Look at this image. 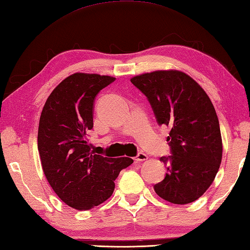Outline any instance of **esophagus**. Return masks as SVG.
Listing matches in <instances>:
<instances>
[{
  "label": "esophagus",
  "mask_w": 250,
  "mask_h": 250,
  "mask_svg": "<svg viewBox=\"0 0 250 250\" xmlns=\"http://www.w3.org/2000/svg\"><path fill=\"white\" fill-rule=\"evenodd\" d=\"M135 160L136 161H146V160H148V155L146 154V153H144V152H139L138 154H137V157L135 158Z\"/></svg>",
  "instance_id": "34e87169"
}]
</instances>
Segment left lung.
I'll list each match as a JSON object with an SVG mask.
<instances>
[{"instance_id":"1","label":"left lung","mask_w":250,"mask_h":250,"mask_svg":"<svg viewBox=\"0 0 250 250\" xmlns=\"http://www.w3.org/2000/svg\"><path fill=\"white\" fill-rule=\"evenodd\" d=\"M130 82L148 98L159 125L171 127L167 140L172 155L160 159L167 172L154 190L172 204H190L210 187L222 160L212 102L200 84L181 70H155Z\"/></svg>"}]
</instances>
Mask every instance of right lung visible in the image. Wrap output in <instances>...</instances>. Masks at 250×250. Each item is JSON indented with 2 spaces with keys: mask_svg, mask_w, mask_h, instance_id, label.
Returning a JSON list of instances; mask_svg holds the SVG:
<instances>
[{
  "mask_svg": "<svg viewBox=\"0 0 250 250\" xmlns=\"http://www.w3.org/2000/svg\"><path fill=\"white\" fill-rule=\"evenodd\" d=\"M114 77L75 73L46 99L38 129L41 166L59 198L76 210H89L109 199L115 178L133 159L91 152L87 133L93 127V101Z\"/></svg>",
  "mask_w": 250,
  "mask_h": 250,
  "instance_id": "obj_1",
  "label": "right lung"
}]
</instances>
